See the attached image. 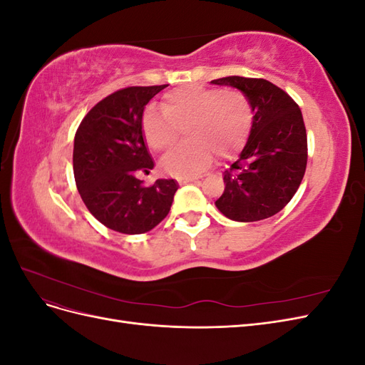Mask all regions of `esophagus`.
<instances>
[{"label":"esophagus","mask_w":365,"mask_h":365,"mask_svg":"<svg viewBox=\"0 0 365 365\" xmlns=\"http://www.w3.org/2000/svg\"><path fill=\"white\" fill-rule=\"evenodd\" d=\"M202 176H180L178 181L180 182H195V181H200Z\"/></svg>","instance_id":"34e87169"}]
</instances>
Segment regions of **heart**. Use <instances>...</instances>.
I'll return each mask as SVG.
<instances>
[{
  "mask_svg": "<svg viewBox=\"0 0 365 365\" xmlns=\"http://www.w3.org/2000/svg\"><path fill=\"white\" fill-rule=\"evenodd\" d=\"M252 125L250 98L239 90L181 86L165 93L163 111L148 108L141 129L148 145L168 150L184 128L187 141L163 158V168L173 175H195L212 163L215 153L228 160L242 149Z\"/></svg>",
  "mask_w": 365,
  "mask_h": 365,
  "instance_id": "1",
  "label": "heart"
}]
</instances>
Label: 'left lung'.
Wrapping results in <instances>:
<instances>
[{"label":"left lung","instance_id":"1","mask_svg":"<svg viewBox=\"0 0 365 365\" xmlns=\"http://www.w3.org/2000/svg\"><path fill=\"white\" fill-rule=\"evenodd\" d=\"M212 83L247 94L254 114L247 145L224 172L225 190L215 204L237 222L271 217L292 200L306 172L307 137L300 108L264 79L228 76Z\"/></svg>","mask_w":365,"mask_h":365}]
</instances>
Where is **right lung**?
<instances>
[{"label": "right lung", "instance_id": "1", "mask_svg": "<svg viewBox=\"0 0 365 365\" xmlns=\"http://www.w3.org/2000/svg\"><path fill=\"white\" fill-rule=\"evenodd\" d=\"M168 85L129 86L105 97L77 128L73 170L77 190L91 215L123 235H141L169 215L178 190L175 180L145 185L153 160L145 145L141 118L150 98Z\"/></svg>", "mask_w": 365, "mask_h": 365}]
</instances>
